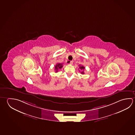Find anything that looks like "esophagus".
Returning a JSON list of instances; mask_svg holds the SVG:
<instances>
[{
    "instance_id": "esophagus-1",
    "label": "esophagus",
    "mask_w": 135,
    "mask_h": 135,
    "mask_svg": "<svg viewBox=\"0 0 135 135\" xmlns=\"http://www.w3.org/2000/svg\"><path fill=\"white\" fill-rule=\"evenodd\" d=\"M69 64H71V65H72V64H73V61H70V62H69Z\"/></svg>"
}]
</instances>
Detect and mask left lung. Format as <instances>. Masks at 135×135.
<instances>
[{
  "label": "left lung",
  "instance_id": "8db88e82",
  "mask_svg": "<svg viewBox=\"0 0 135 135\" xmlns=\"http://www.w3.org/2000/svg\"><path fill=\"white\" fill-rule=\"evenodd\" d=\"M79 68H80V69L81 70H83L85 69V67L83 66H80V67H79ZM81 74H84V71H83L81 72Z\"/></svg>",
  "mask_w": 135,
  "mask_h": 135
}]
</instances>
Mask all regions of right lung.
<instances>
[{
	"label": "right lung",
	"instance_id": "obj_1",
	"mask_svg": "<svg viewBox=\"0 0 135 135\" xmlns=\"http://www.w3.org/2000/svg\"><path fill=\"white\" fill-rule=\"evenodd\" d=\"M62 66H63L62 64H57L55 66V70L56 71L55 72L56 73L58 72V70L62 68Z\"/></svg>",
	"mask_w": 135,
	"mask_h": 135
}]
</instances>
